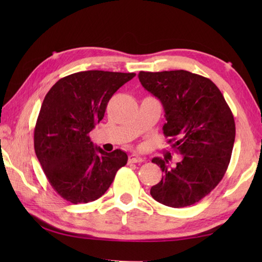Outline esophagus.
<instances>
[{
	"instance_id": "1",
	"label": "esophagus",
	"mask_w": 262,
	"mask_h": 262,
	"mask_svg": "<svg viewBox=\"0 0 262 262\" xmlns=\"http://www.w3.org/2000/svg\"><path fill=\"white\" fill-rule=\"evenodd\" d=\"M145 161V158H142L138 154H130L129 155V162L130 163H142Z\"/></svg>"
}]
</instances>
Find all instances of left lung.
Listing matches in <instances>:
<instances>
[{"label": "left lung", "mask_w": 262, "mask_h": 262, "mask_svg": "<svg viewBox=\"0 0 262 262\" xmlns=\"http://www.w3.org/2000/svg\"><path fill=\"white\" fill-rule=\"evenodd\" d=\"M141 84L164 109L163 133L182 154L176 168L154 158L162 179L151 188L157 202L173 208L198 203L223 179L235 140V122L223 94L207 77L188 71L140 72Z\"/></svg>", "instance_id": "left-lung-1"}]
</instances>
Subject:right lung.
I'll return each mask as SVG.
<instances>
[{
  "label": "right lung",
  "instance_id": "1",
  "mask_svg": "<svg viewBox=\"0 0 262 262\" xmlns=\"http://www.w3.org/2000/svg\"><path fill=\"white\" fill-rule=\"evenodd\" d=\"M135 73L84 71L57 81L43 99L35 127V152L47 179L72 204L90 203L108 190L126 165L121 149L94 146L90 132L114 93Z\"/></svg>",
  "mask_w": 262,
  "mask_h": 262
}]
</instances>
